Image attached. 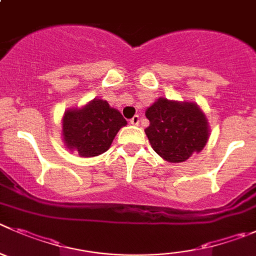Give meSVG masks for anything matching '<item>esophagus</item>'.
Listing matches in <instances>:
<instances>
[{"instance_id": "34e87169", "label": "esophagus", "mask_w": 256, "mask_h": 256, "mask_svg": "<svg viewBox=\"0 0 256 256\" xmlns=\"http://www.w3.org/2000/svg\"><path fill=\"white\" fill-rule=\"evenodd\" d=\"M140 116H134L132 119H130V124H133V126H138V124H140Z\"/></svg>"}]
</instances>
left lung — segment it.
Here are the masks:
<instances>
[{"mask_svg":"<svg viewBox=\"0 0 256 256\" xmlns=\"http://www.w3.org/2000/svg\"><path fill=\"white\" fill-rule=\"evenodd\" d=\"M146 116L150 126L144 132L150 144L168 162L186 161L207 144V119L193 102L158 99L147 109Z\"/></svg>","mask_w":256,"mask_h":256,"instance_id":"1","label":"left lung"}]
</instances>
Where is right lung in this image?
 Instances as JSON below:
<instances>
[{
  "mask_svg": "<svg viewBox=\"0 0 256 256\" xmlns=\"http://www.w3.org/2000/svg\"><path fill=\"white\" fill-rule=\"evenodd\" d=\"M126 124L118 110L106 102L95 99L82 109L67 110L63 116V138L70 150L81 156L104 154L118 130Z\"/></svg>",
  "mask_w": 256,
  "mask_h": 256,
  "instance_id": "1",
  "label": "right lung"
}]
</instances>
